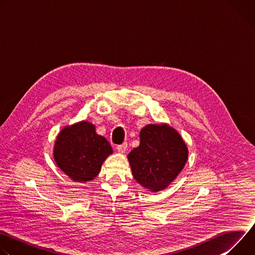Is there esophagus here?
Here are the masks:
<instances>
[{
  "instance_id": "1",
  "label": "esophagus",
  "mask_w": 255,
  "mask_h": 255,
  "mask_svg": "<svg viewBox=\"0 0 255 255\" xmlns=\"http://www.w3.org/2000/svg\"><path fill=\"white\" fill-rule=\"evenodd\" d=\"M127 146H128L127 142H124V143H122V144H120V145H117V147H116V148H117V150H118L119 152L123 153V152H125V151H126Z\"/></svg>"
}]
</instances>
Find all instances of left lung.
<instances>
[{
    "instance_id": "1",
    "label": "left lung",
    "mask_w": 255,
    "mask_h": 255,
    "mask_svg": "<svg viewBox=\"0 0 255 255\" xmlns=\"http://www.w3.org/2000/svg\"><path fill=\"white\" fill-rule=\"evenodd\" d=\"M134 178L152 192L166 188L184 168L188 148L183 138L167 125H146L140 131V144L129 154Z\"/></svg>"
}]
</instances>
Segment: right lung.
Wrapping results in <instances>:
<instances>
[{
  "instance_id": "add662e5",
  "label": "right lung",
  "mask_w": 255,
  "mask_h": 255,
  "mask_svg": "<svg viewBox=\"0 0 255 255\" xmlns=\"http://www.w3.org/2000/svg\"><path fill=\"white\" fill-rule=\"evenodd\" d=\"M113 152L110 143L98 135L92 123L83 121L65 127L54 145V160L72 180L88 181L98 175L101 165Z\"/></svg>"
}]
</instances>
